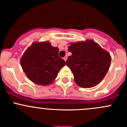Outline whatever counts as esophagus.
Listing matches in <instances>:
<instances>
[{"label":"esophagus","instance_id":"obj_1","mask_svg":"<svg viewBox=\"0 0 127 127\" xmlns=\"http://www.w3.org/2000/svg\"><path fill=\"white\" fill-rule=\"evenodd\" d=\"M63 59H64V60L65 61H66V60H67V55L65 56L63 58Z\"/></svg>","mask_w":127,"mask_h":127}]
</instances>
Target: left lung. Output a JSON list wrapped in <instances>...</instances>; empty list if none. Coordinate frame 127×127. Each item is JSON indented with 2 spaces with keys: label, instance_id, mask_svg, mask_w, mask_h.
Instances as JSON below:
<instances>
[{
  "label": "left lung",
  "instance_id": "1",
  "mask_svg": "<svg viewBox=\"0 0 127 127\" xmlns=\"http://www.w3.org/2000/svg\"><path fill=\"white\" fill-rule=\"evenodd\" d=\"M72 55L66 65L72 72L80 87L91 88L101 82L110 67V54L92 40L72 43L68 47Z\"/></svg>",
  "mask_w": 127,
  "mask_h": 127
}]
</instances>
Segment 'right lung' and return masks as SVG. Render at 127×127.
Listing matches in <instances>:
<instances>
[{"label": "right lung", "instance_id": "1", "mask_svg": "<svg viewBox=\"0 0 127 127\" xmlns=\"http://www.w3.org/2000/svg\"><path fill=\"white\" fill-rule=\"evenodd\" d=\"M59 49L49 42L34 43L26 50L21 59L23 69L29 80L35 84L48 85L66 64L58 55Z\"/></svg>", "mask_w": 127, "mask_h": 127}]
</instances>
